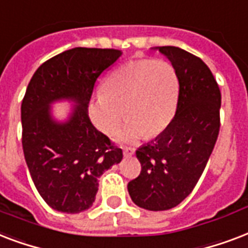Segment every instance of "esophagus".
<instances>
[{
  "label": "esophagus",
  "mask_w": 248,
  "mask_h": 248,
  "mask_svg": "<svg viewBox=\"0 0 248 248\" xmlns=\"http://www.w3.org/2000/svg\"><path fill=\"white\" fill-rule=\"evenodd\" d=\"M123 154H124L125 158H129V156L134 154V149H132V147H124L123 149Z\"/></svg>",
  "instance_id": "1"
}]
</instances>
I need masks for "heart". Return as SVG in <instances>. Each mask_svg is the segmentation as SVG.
Wrapping results in <instances>:
<instances>
[{
  "instance_id": "heart-1",
  "label": "heart",
  "mask_w": 248,
  "mask_h": 248,
  "mask_svg": "<svg viewBox=\"0 0 248 248\" xmlns=\"http://www.w3.org/2000/svg\"><path fill=\"white\" fill-rule=\"evenodd\" d=\"M178 90V75L170 62L130 61L105 80L103 93L90 99L88 115L101 132L114 134L126 114L129 120L116 138L136 142L166 129L177 108Z\"/></svg>"
}]
</instances>
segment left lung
Returning <instances> with one entry per match:
<instances>
[{
    "mask_svg": "<svg viewBox=\"0 0 248 248\" xmlns=\"http://www.w3.org/2000/svg\"><path fill=\"white\" fill-rule=\"evenodd\" d=\"M178 75L174 118L158 137L136 151L141 173L128 184L134 204L149 211L178 206L193 191L220 129L221 93L202 59L177 46H158Z\"/></svg>",
    "mask_w": 248,
    "mask_h": 248,
    "instance_id": "8db88e82",
    "label": "left lung"
}]
</instances>
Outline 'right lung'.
<instances>
[{
    "instance_id": "obj_1",
    "label": "right lung",
    "mask_w": 248,
    "mask_h": 248,
    "mask_svg": "<svg viewBox=\"0 0 248 248\" xmlns=\"http://www.w3.org/2000/svg\"><path fill=\"white\" fill-rule=\"evenodd\" d=\"M122 50L74 47L42 63L22 102V143L36 189L59 212L80 214L92 207L98 178L122 162L123 151L94 128L88 105L94 84ZM74 103L64 121L52 114L54 103Z\"/></svg>"
}]
</instances>
